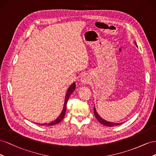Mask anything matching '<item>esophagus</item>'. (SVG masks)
<instances>
[{
	"instance_id": "obj_1",
	"label": "esophagus",
	"mask_w": 156,
	"mask_h": 156,
	"mask_svg": "<svg viewBox=\"0 0 156 156\" xmlns=\"http://www.w3.org/2000/svg\"><path fill=\"white\" fill-rule=\"evenodd\" d=\"M90 76H89L87 74H83L82 75V76L80 78V82L83 84H87L88 83H90Z\"/></svg>"
}]
</instances>
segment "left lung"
Masks as SVG:
<instances>
[{
	"label": "left lung",
	"mask_w": 156,
	"mask_h": 156,
	"mask_svg": "<svg viewBox=\"0 0 156 156\" xmlns=\"http://www.w3.org/2000/svg\"><path fill=\"white\" fill-rule=\"evenodd\" d=\"M135 44L136 45V46L137 47L136 42H135ZM93 112H94V114H95V117L97 119L98 121H99V122H100L101 124H103V125H104L105 126H108V127L117 126L121 125V124H122L123 123V122H122V123H113V122H108V121H106V120L104 119L103 118H102L100 116V115H99V114L97 113V110H96V108H95V106H94V108H93Z\"/></svg>",
	"instance_id": "left-lung-1"
}]
</instances>
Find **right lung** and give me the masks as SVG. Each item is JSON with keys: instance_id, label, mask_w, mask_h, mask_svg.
Returning a JSON list of instances; mask_svg holds the SVG:
<instances>
[{"instance_id": "1", "label": "right lung", "mask_w": 156, "mask_h": 156, "mask_svg": "<svg viewBox=\"0 0 156 156\" xmlns=\"http://www.w3.org/2000/svg\"><path fill=\"white\" fill-rule=\"evenodd\" d=\"M76 88V83L73 82L71 85L69 87L66 93V95H65V103H64V106L63 110L61 111V113L60 114V115H59L58 117L57 118V119H55V120H53L51 122L49 123H36L40 126H53L55 125V124L59 123L60 122L62 121V119H63V118L65 117V115L66 113V103H67V101L69 98L70 97V95L72 94L73 92L74 91Z\"/></svg>"}]
</instances>
